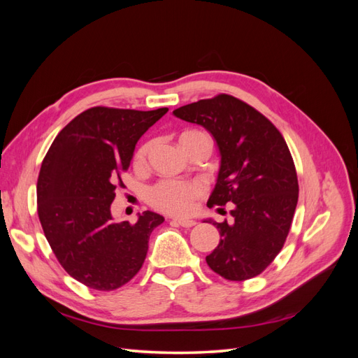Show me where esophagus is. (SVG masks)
Returning a JSON list of instances; mask_svg holds the SVG:
<instances>
[{
    "instance_id": "esophagus-1",
    "label": "esophagus",
    "mask_w": 358,
    "mask_h": 358,
    "mask_svg": "<svg viewBox=\"0 0 358 358\" xmlns=\"http://www.w3.org/2000/svg\"><path fill=\"white\" fill-rule=\"evenodd\" d=\"M175 222H178L180 227H183V229H191V227L197 224L194 220H175Z\"/></svg>"
}]
</instances>
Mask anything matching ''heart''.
I'll list each match as a JSON object with an SVG mask.
<instances>
[{"label": "heart", "instance_id": "obj_1", "mask_svg": "<svg viewBox=\"0 0 358 358\" xmlns=\"http://www.w3.org/2000/svg\"><path fill=\"white\" fill-rule=\"evenodd\" d=\"M200 138H209L204 133L188 129L183 131L179 137L182 148L188 150V148ZM152 143H145L140 146L134 154V164L143 166L148 155L150 152ZM203 188L199 182H179V180H162L150 188L148 194V200L152 208L159 212L170 215H187L192 210L194 201L201 196Z\"/></svg>", "mask_w": 358, "mask_h": 358}]
</instances>
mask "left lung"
<instances>
[{
    "label": "left lung",
    "mask_w": 358,
    "mask_h": 358,
    "mask_svg": "<svg viewBox=\"0 0 358 358\" xmlns=\"http://www.w3.org/2000/svg\"><path fill=\"white\" fill-rule=\"evenodd\" d=\"M204 127L220 149L221 166L208 206L233 203V222H212L220 243L206 257L229 280L259 275L282 249L299 200L294 161L268 119L233 95L220 94L173 110Z\"/></svg>",
    "instance_id": "1"
}]
</instances>
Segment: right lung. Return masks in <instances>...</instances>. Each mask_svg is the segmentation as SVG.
<instances>
[{
    "instance_id": "add662e5",
    "label": "right lung",
    "mask_w": 358,
    "mask_h": 358,
    "mask_svg": "<svg viewBox=\"0 0 358 358\" xmlns=\"http://www.w3.org/2000/svg\"><path fill=\"white\" fill-rule=\"evenodd\" d=\"M169 112L91 107L53 140L37 180L43 231L66 272L80 284L112 291L131 280L148 254L149 236L164 222L146 210L136 224L115 222L110 206L138 138Z\"/></svg>"
}]
</instances>
